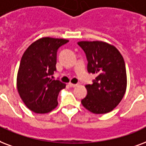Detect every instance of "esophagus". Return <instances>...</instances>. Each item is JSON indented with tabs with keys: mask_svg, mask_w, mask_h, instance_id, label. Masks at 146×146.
Instances as JSON below:
<instances>
[{
	"mask_svg": "<svg viewBox=\"0 0 146 146\" xmlns=\"http://www.w3.org/2000/svg\"><path fill=\"white\" fill-rule=\"evenodd\" d=\"M68 85H69L71 88H75V87H77V86H78V84H77L69 83V84H68Z\"/></svg>",
	"mask_w": 146,
	"mask_h": 146,
	"instance_id": "1",
	"label": "esophagus"
}]
</instances>
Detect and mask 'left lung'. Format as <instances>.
I'll list each match as a JSON object with an SVG mask.
<instances>
[{
	"label": "left lung",
	"mask_w": 146,
	"mask_h": 146,
	"mask_svg": "<svg viewBox=\"0 0 146 146\" xmlns=\"http://www.w3.org/2000/svg\"><path fill=\"white\" fill-rule=\"evenodd\" d=\"M85 52L88 72L96 74L93 84L85 86L88 94L81 100L86 109L96 114L107 113L119 104L126 93L125 62L119 50L102 41H81Z\"/></svg>",
	"instance_id": "1"
}]
</instances>
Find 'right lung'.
<instances>
[{
	"mask_svg": "<svg viewBox=\"0 0 146 146\" xmlns=\"http://www.w3.org/2000/svg\"><path fill=\"white\" fill-rule=\"evenodd\" d=\"M68 42L43 37L33 42L21 58L17 78L18 93L36 113H46L57 107L58 94L66 84L50 77L56 71L58 49Z\"/></svg>",
	"mask_w": 146,
	"mask_h": 146,
	"instance_id": "add662e5",
	"label": "right lung"
}]
</instances>
